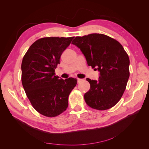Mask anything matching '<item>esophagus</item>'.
Returning <instances> with one entry per match:
<instances>
[{"mask_svg":"<svg viewBox=\"0 0 149 149\" xmlns=\"http://www.w3.org/2000/svg\"><path fill=\"white\" fill-rule=\"evenodd\" d=\"M81 81H82V79H79V78H77V81H78V83H79V82H80Z\"/></svg>","mask_w":149,"mask_h":149,"instance_id":"esophagus-1","label":"esophagus"}]
</instances>
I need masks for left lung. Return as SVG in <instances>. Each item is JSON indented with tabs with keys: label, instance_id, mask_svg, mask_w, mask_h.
<instances>
[{
	"label": "left lung",
	"instance_id": "8db88e82",
	"mask_svg": "<svg viewBox=\"0 0 149 149\" xmlns=\"http://www.w3.org/2000/svg\"><path fill=\"white\" fill-rule=\"evenodd\" d=\"M72 44L80 48L89 66L100 72L99 80L86 79L90 89L84 94L86 103L100 111L114 106L123 95L130 75L129 58L123 47L101 33L76 37Z\"/></svg>",
	"mask_w": 149,
	"mask_h": 149
}]
</instances>
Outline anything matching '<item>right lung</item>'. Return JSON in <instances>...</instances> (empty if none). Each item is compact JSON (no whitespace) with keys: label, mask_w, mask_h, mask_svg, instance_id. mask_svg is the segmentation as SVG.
<instances>
[{"label":"right lung","mask_w":149,"mask_h":149,"mask_svg":"<svg viewBox=\"0 0 149 149\" xmlns=\"http://www.w3.org/2000/svg\"><path fill=\"white\" fill-rule=\"evenodd\" d=\"M74 37H44L35 41L22 62V83L26 95L40 114L53 118L68 106V96L77 84L73 78L59 79L55 69L62 53Z\"/></svg>","instance_id":"right-lung-1"}]
</instances>
